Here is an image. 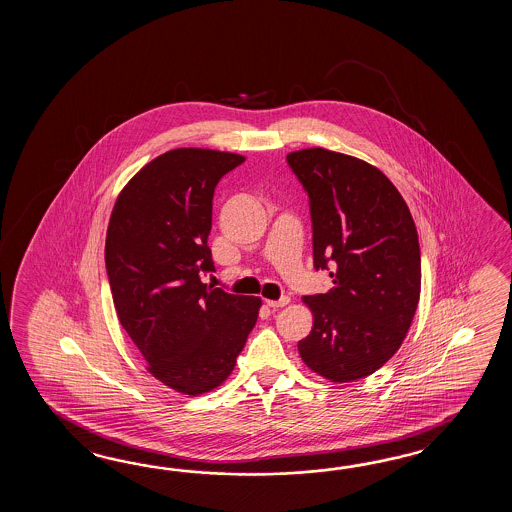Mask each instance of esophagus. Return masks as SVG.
Instances as JSON below:
<instances>
[{"mask_svg":"<svg viewBox=\"0 0 512 512\" xmlns=\"http://www.w3.org/2000/svg\"><path fill=\"white\" fill-rule=\"evenodd\" d=\"M291 302V298L289 296H283L280 300H265V304L272 307V309H280V307H285V305H289Z\"/></svg>","mask_w":512,"mask_h":512,"instance_id":"esophagus-1","label":"esophagus"}]
</instances>
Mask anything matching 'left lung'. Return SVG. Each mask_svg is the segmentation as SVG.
I'll use <instances>...</instances> for the list:
<instances>
[{"mask_svg": "<svg viewBox=\"0 0 512 512\" xmlns=\"http://www.w3.org/2000/svg\"><path fill=\"white\" fill-rule=\"evenodd\" d=\"M313 221L316 269L326 294L304 296L313 329L298 342L305 366L333 384L368 377L392 359L421 296L414 219L392 181L373 164L326 148L287 153Z\"/></svg>", "mask_w": 512, "mask_h": 512, "instance_id": "1", "label": "left lung"}]
</instances>
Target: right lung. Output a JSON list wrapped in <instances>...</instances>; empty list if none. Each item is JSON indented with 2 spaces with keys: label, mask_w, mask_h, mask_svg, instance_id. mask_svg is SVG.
I'll return each mask as SVG.
<instances>
[{
  "label": "right lung",
  "mask_w": 512,
  "mask_h": 512,
  "mask_svg": "<svg viewBox=\"0 0 512 512\" xmlns=\"http://www.w3.org/2000/svg\"><path fill=\"white\" fill-rule=\"evenodd\" d=\"M243 161L208 148L170 150L131 177L109 218L104 254L120 326L148 373L190 397L229 379L260 313L258 296L201 282L214 271V188Z\"/></svg>",
  "instance_id": "right-lung-1"
}]
</instances>
